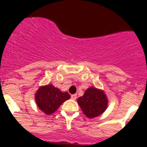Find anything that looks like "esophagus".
<instances>
[{
	"instance_id": "esophagus-1",
	"label": "esophagus",
	"mask_w": 147,
	"mask_h": 147,
	"mask_svg": "<svg viewBox=\"0 0 147 147\" xmlns=\"http://www.w3.org/2000/svg\"><path fill=\"white\" fill-rule=\"evenodd\" d=\"M76 97H77V95H76V94H73V95H71V99H73V100H76Z\"/></svg>"
}]
</instances>
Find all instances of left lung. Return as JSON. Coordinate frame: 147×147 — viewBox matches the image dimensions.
I'll list each match as a JSON object with an SVG mask.
<instances>
[{
    "instance_id": "left-lung-1",
    "label": "left lung",
    "mask_w": 147,
    "mask_h": 147,
    "mask_svg": "<svg viewBox=\"0 0 147 147\" xmlns=\"http://www.w3.org/2000/svg\"><path fill=\"white\" fill-rule=\"evenodd\" d=\"M77 102L83 113L90 119L102 115L108 107V99L105 91L98 88L90 87L85 90Z\"/></svg>"
}]
</instances>
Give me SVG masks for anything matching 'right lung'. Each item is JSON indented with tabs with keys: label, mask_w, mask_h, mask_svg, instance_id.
Wrapping results in <instances>:
<instances>
[{
	"label": "right lung",
	"mask_w": 147,
	"mask_h": 147,
	"mask_svg": "<svg viewBox=\"0 0 147 147\" xmlns=\"http://www.w3.org/2000/svg\"><path fill=\"white\" fill-rule=\"evenodd\" d=\"M34 96L37 107L46 115L54 113L63 102L71 98L67 92L61 91L51 84L40 86Z\"/></svg>",
	"instance_id": "right-lung-1"
}]
</instances>
